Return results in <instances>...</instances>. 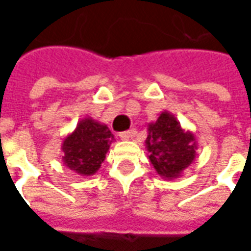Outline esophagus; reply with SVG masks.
<instances>
[{"label": "esophagus", "instance_id": "obj_1", "mask_svg": "<svg viewBox=\"0 0 251 251\" xmlns=\"http://www.w3.org/2000/svg\"><path fill=\"white\" fill-rule=\"evenodd\" d=\"M133 136H136V129H130V130H126V131H122V133H120V138L121 140H129V138H131Z\"/></svg>", "mask_w": 251, "mask_h": 251}]
</instances>
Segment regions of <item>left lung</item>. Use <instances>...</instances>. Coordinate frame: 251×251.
Wrapping results in <instances>:
<instances>
[{
    "mask_svg": "<svg viewBox=\"0 0 251 251\" xmlns=\"http://www.w3.org/2000/svg\"><path fill=\"white\" fill-rule=\"evenodd\" d=\"M145 147L158 176L174 180L194 163L198 142L192 131L185 130L174 114L164 110L157 120L148 124Z\"/></svg>",
    "mask_w": 251,
    "mask_h": 251,
    "instance_id": "1",
    "label": "left lung"
}]
</instances>
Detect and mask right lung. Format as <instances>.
Listing matches in <instances>:
<instances>
[{
  "label": "right lung",
  "mask_w": 251,
  "mask_h": 251,
  "mask_svg": "<svg viewBox=\"0 0 251 251\" xmlns=\"http://www.w3.org/2000/svg\"><path fill=\"white\" fill-rule=\"evenodd\" d=\"M115 138L107 125L86 117L62 141V161L79 176L97 174Z\"/></svg>",
  "instance_id": "1"
}]
</instances>
